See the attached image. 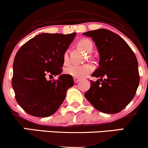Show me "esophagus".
Instances as JSON below:
<instances>
[{"mask_svg":"<svg viewBox=\"0 0 148 148\" xmlns=\"http://www.w3.org/2000/svg\"><path fill=\"white\" fill-rule=\"evenodd\" d=\"M80 81L79 79H77V78H74V83H78Z\"/></svg>","mask_w":148,"mask_h":148,"instance_id":"34e87169","label":"esophagus"}]
</instances>
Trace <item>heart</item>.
Masks as SVG:
<instances>
[{
    "label": "heart",
    "mask_w": 148,
    "mask_h": 148,
    "mask_svg": "<svg viewBox=\"0 0 148 148\" xmlns=\"http://www.w3.org/2000/svg\"><path fill=\"white\" fill-rule=\"evenodd\" d=\"M77 46L82 49L84 51L90 53L92 51L93 49L92 42L88 38H83L79 40L77 42ZM62 60H63V63L67 64L69 62V54L68 52L65 51L64 53L63 56H62ZM94 70V67L92 65L90 64H85L83 65L76 66V65H70L64 69V74L67 75H70L73 77L78 78H84L89 75Z\"/></svg>",
    "instance_id": "heart-1"
}]
</instances>
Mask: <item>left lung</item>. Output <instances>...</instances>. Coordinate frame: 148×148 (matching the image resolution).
Instances as JSON below:
<instances>
[{
	"label": "left lung",
	"mask_w": 148,
	"mask_h": 148,
	"mask_svg": "<svg viewBox=\"0 0 148 148\" xmlns=\"http://www.w3.org/2000/svg\"><path fill=\"white\" fill-rule=\"evenodd\" d=\"M99 53V67L92 74L99 78L91 81L85 97L97 111L119 113L133 99L140 76L138 61L130 46L118 35L103 29L86 32Z\"/></svg>",
	"instance_id": "8db88e82"
}]
</instances>
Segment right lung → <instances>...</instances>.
<instances>
[{
  "mask_svg": "<svg viewBox=\"0 0 148 148\" xmlns=\"http://www.w3.org/2000/svg\"><path fill=\"white\" fill-rule=\"evenodd\" d=\"M76 33H42L18 49L13 64L12 86L19 106L28 114L45 118L56 113L74 86L72 76L60 74L64 53ZM59 75L55 81L46 76Z\"/></svg>",
  "mask_w": 148,
  "mask_h": 148,
  "instance_id": "1",
  "label": "right lung"
}]
</instances>
